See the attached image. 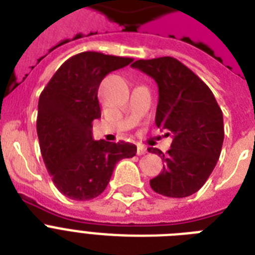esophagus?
Here are the masks:
<instances>
[{"mask_svg": "<svg viewBox=\"0 0 255 255\" xmlns=\"http://www.w3.org/2000/svg\"><path fill=\"white\" fill-rule=\"evenodd\" d=\"M136 153H137L139 156L145 155V153H147V149H145L143 145H137V151H136Z\"/></svg>", "mask_w": 255, "mask_h": 255, "instance_id": "obj_1", "label": "esophagus"}]
</instances>
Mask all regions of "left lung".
<instances>
[{
  "instance_id": "1",
  "label": "left lung",
  "mask_w": 255,
  "mask_h": 255,
  "mask_svg": "<svg viewBox=\"0 0 255 255\" xmlns=\"http://www.w3.org/2000/svg\"><path fill=\"white\" fill-rule=\"evenodd\" d=\"M159 86L155 123L172 135L164 155L163 172L149 181L156 193L182 198L196 193L209 178L224 143V118L210 88L185 65L172 57L139 59L132 63Z\"/></svg>"
}]
</instances>
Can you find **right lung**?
Masks as SVG:
<instances>
[{
  "label": "right lung",
  "mask_w": 255,
  "mask_h": 255,
  "mask_svg": "<svg viewBox=\"0 0 255 255\" xmlns=\"http://www.w3.org/2000/svg\"><path fill=\"white\" fill-rule=\"evenodd\" d=\"M132 58L85 51L69 58L50 79L38 102L41 153L58 190L75 201L98 197L116 163L133 157L131 143L92 139V120L100 118L98 90L111 71Z\"/></svg>",
  "instance_id": "add662e5"
}]
</instances>
